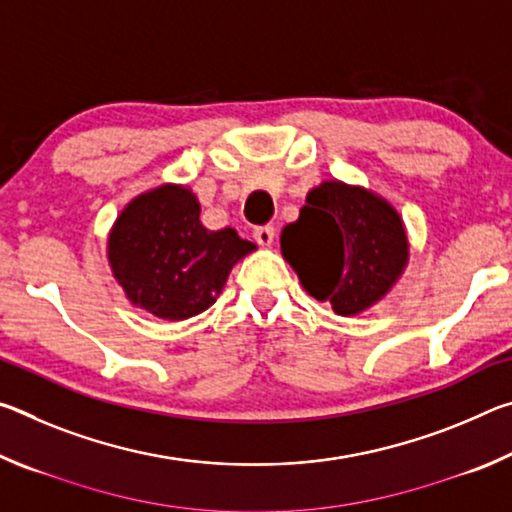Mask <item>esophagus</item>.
Masks as SVG:
<instances>
[{"mask_svg":"<svg viewBox=\"0 0 512 512\" xmlns=\"http://www.w3.org/2000/svg\"><path fill=\"white\" fill-rule=\"evenodd\" d=\"M253 237L259 246H271L275 239V228L273 225H257L253 230Z\"/></svg>","mask_w":512,"mask_h":512,"instance_id":"34e87169","label":"esophagus"}]
</instances>
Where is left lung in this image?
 <instances>
[{"instance_id":"left-lung-1","label":"left lung","mask_w":512,"mask_h":512,"mask_svg":"<svg viewBox=\"0 0 512 512\" xmlns=\"http://www.w3.org/2000/svg\"><path fill=\"white\" fill-rule=\"evenodd\" d=\"M282 253L302 287L352 316L393 287L409 257L397 212L361 187L329 180L307 194L300 219L282 230Z\"/></svg>"}]
</instances>
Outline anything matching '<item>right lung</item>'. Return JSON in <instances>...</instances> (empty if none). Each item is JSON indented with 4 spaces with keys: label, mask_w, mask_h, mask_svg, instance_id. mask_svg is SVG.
<instances>
[{
    "label": "right lung",
    "mask_w": 512,
    "mask_h": 512,
    "mask_svg": "<svg viewBox=\"0 0 512 512\" xmlns=\"http://www.w3.org/2000/svg\"><path fill=\"white\" fill-rule=\"evenodd\" d=\"M255 250L232 228L207 230L185 187L162 185L137 196L115 223L108 259L133 305L185 320L214 305L230 268Z\"/></svg>",
    "instance_id": "add662e5"
}]
</instances>
